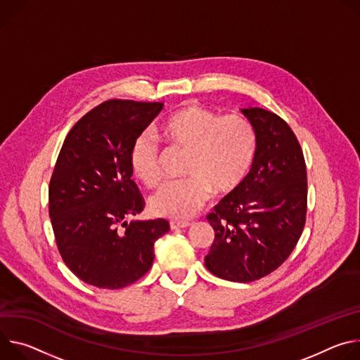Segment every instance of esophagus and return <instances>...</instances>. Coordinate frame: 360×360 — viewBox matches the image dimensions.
<instances>
[{"mask_svg": "<svg viewBox=\"0 0 360 360\" xmlns=\"http://www.w3.org/2000/svg\"><path fill=\"white\" fill-rule=\"evenodd\" d=\"M191 223L187 220H170V229L176 230V229H186L188 227Z\"/></svg>", "mask_w": 360, "mask_h": 360, "instance_id": "obj_1", "label": "esophagus"}]
</instances>
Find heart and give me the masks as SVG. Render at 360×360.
Masks as SVG:
<instances>
[{
    "label": "heart",
    "mask_w": 360,
    "mask_h": 360,
    "mask_svg": "<svg viewBox=\"0 0 360 360\" xmlns=\"http://www.w3.org/2000/svg\"><path fill=\"white\" fill-rule=\"evenodd\" d=\"M172 147L187 151L183 174L166 183L150 198L151 210L163 217L187 219L210 195L233 190L248 174L256 151V133L249 120L238 114L219 117L214 111L188 104L167 117L157 131ZM131 170L148 187L162 179L154 140L139 137L131 148Z\"/></svg>",
    "instance_id": "obj_1"
}]
</instances>
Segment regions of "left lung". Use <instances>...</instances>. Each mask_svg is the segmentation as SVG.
Wrapping results in <instances>:
<instances>
[{"label":"left lung","instance_id":"obj_1","mask_svg":"<svg viewBox=\"0 0 360 360\" xmlns=\"http://www.w3.org/2000/svg\"><path fill=\"white\" fill-rule=\"evenodd\" d=\"M256 133L249 174L206 219L214 240L206 267L220 278L248 283L267 276L293 252L306 221L307 176L300 144L283 118L242 108Z\"/></svg>","mask_w":360,"mask_h":360}]
</instances>
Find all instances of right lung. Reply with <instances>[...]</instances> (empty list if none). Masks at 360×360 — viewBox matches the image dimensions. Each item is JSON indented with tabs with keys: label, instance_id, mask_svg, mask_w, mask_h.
Wrapping results in <instances>:
<instances>
[{
	"label": "right lung",
	"instance_id": "right-lung-1",
	"mask_svg": "<svg viewBox=\"0 0 360 360\" xmlns=\"http://www.w3.org/2000/svg\"><path fill=\"white\" fill-rule=\"evenodd\" d=\"M163 103L108 100L67 134L49 187L58 252L83 282L122 289L151 267L154 243L170 230L165 219L136 220L144 209L131 179L134 141Z\"/></svg>",
	"mask_w": 360,
	"mask_h": 360
}]
</instances>
